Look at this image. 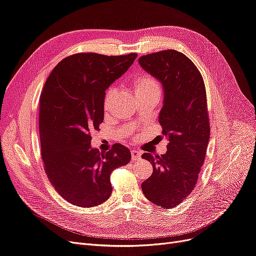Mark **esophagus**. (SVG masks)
I'll return each instance as SVG.
<instances>
[{
	"instance_id": "34e87169",
	"label": "esophagus",
	"mask_w": 256,
	"mask_h": 256,
	"mask_svg": "<svg viewBox=\"0 0 256 256\" xmlns=\"http://www.w3.org/2000/svg\"><path fill=\"white\" fill-rule=\"evenodd\" d=\"M130 154H132V159H133V160H139L141 158V153L139 152V150H132Z\"/></svg>"
}]
</instances>
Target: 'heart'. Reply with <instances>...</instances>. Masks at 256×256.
I'll return each mask as SVG.
<instances>
[{
  "label": "heart",
  "mask_w": 256,
  "mask_h": 256,
  "mask_svg": "<svg viewBox=\"0 0 256 256\" xmlns=\"http://www.w3.org/2000/svg\"><path fill=\"white\" fill-rule=\"evenodd\" d=\"M132 88H133V92L136 98L140 96L160 97V94H162V86H160V83L155 77H153V76H150L148 74L138 76V77L133 81ZM115 94H116V90L114 88H110L108 90L106 97H104V103H103L104 110H110Z\"/></svg>",
  "instance_id": "1"
}]
</instances>
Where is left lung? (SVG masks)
Instances as JSON below:
<instances>
[{
    "label": "left lung",
    "mask_w": 256,
    "mask_h": 256,
    "mask_svg": "<svg viewBox=\"0 0 256 256\" xmlns=\"http://www.w3.org/2000/svg\"><path fill=\"white\" fill-rule=\"evenodd\" d=\"M138 61L162 84L159 123L168 141L166 154H142L152 164L153 174L141 188L150 202L170 209L193 191L204 162L210 138L206 88L195 64L180 52H157Z\"/></svg>",
    "instance_id": "obj_1"
}]
</instances>
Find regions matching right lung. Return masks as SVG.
<instances>
[{
  "label": "right lung",
  "mask_w": 256,
  "mask_h": 256,
  "mask_svg": "<svg viewBox=\"0 0 256 256\" xmlns=\"http://www.w3.org/2000/svg\"><path fill=\"white\" fill-rule=\"evenodd\" d=\"M137 54H74L56 64L40 97L41 155L50 184L72 204L90 208L112 194L110 173L130 160L115 144L106 153L90 146V130L104 118L106 90L120 78Z\"/></svg>",
  "instance_id": "right-lung-1"
}]
</instances>
